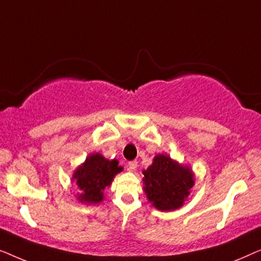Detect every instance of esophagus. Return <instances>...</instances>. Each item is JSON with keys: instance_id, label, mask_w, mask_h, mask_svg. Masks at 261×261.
Masks as SVG:
<instances>
[{"instance_id": "34e87169", "label": "esophagus", "mask_w": 261, "mask_h": 261, "mask_svg": "<svg viewBox=\"0 0 261 261\" xmlns=\"http://www.w3.org/2000/svg\"><path fill=\"white\" fill-rule=\"evenodd\" d=\"M138 167V162L137 160H132V162L128 163V170L129 171H135Z\"/></svg>"}]
</instances>
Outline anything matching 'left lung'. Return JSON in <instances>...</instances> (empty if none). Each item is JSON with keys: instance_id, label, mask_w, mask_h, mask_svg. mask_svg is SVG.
<instances>
[{"instance_id": "left-lung-1", "label": "left lung", "mask_w": 261, "mask_h": 261, "mask_svg": "<svg viewBox=\"0 0 261 261\" xmlns=\"http://www.w3.org/2000/svg\"><path fill=\"white\" fill-rule=\"evenodd\" d=\"M144 176L148 201L163 212L180 208L194 185L190 169L164 154L155 156L152 165L144 171Z\"/></svg>"}]
</instances>
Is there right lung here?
I'll list each match as a JSON object with an SVG mask.
<instances>
[{
    "label": "right lung",
    "instance_id": "obj_1",
    "mask_svg": "<svg viewBox=\"0 0 261 261\" xmlns=\"http://www.w3.org/2000/svg\"><path fill=\"white\" fill-rule=\"evenodd\" d=\"M122 171L117 160L105 159L96 153L87 158L83 165L77 169L73 174L78 188L81 189L80 201L89 203H98L103 199V190L109 187L114 176Z\"/></svg>",
    "mask_w": 261,
    "mask_h": 261
}]
</instances>
